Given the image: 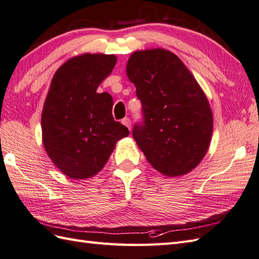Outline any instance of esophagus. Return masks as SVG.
Instances as JSON below:
<instances>
[{
    "mask_svg": "<svg viewBox=\"0 0 259 259\" xmlns=\"http://www.w3.org/2000/svg\"><path fill=\"white\" fill-rule=\"evenodd\" d=\"M121 122H122V124H124L129 130H131V120L129 118H123Z\"/></svg>",
    "mask_w": 259,
    "mask_h": 259,
    "instance_id": "esophagus-1",
    "label": "esophagus"
}]
</instances>
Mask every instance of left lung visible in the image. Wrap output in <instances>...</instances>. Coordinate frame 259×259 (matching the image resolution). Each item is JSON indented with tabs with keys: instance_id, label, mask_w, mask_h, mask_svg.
<instances>
[{
	"instance_id": "1",
	"label": "left lung",
	"mask_w": 259,
	"mask_h": 259,
	"mask_svg": "<svg viewBox=\"0 0 259 259\" xmlns=\"http://www.w3.org/2000/svg\"><path fill=\"white\" fill-rule=\"evenodd\" d=\"M126 74L142 106L133 136L148 162L170 177L191 171L205 157L212 134L201 88L181 60L162 49L135 52Z\"/></svg>"
}]
</instances>
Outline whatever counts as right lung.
Returning a JSON list of instances; mask_svg holds the SVG:
<instances>
[{
  "label": "right lung",
  "mask_w": 259,
  "mask_h": 259,
  "mask_svg": "<svg viewBox=\"0 0 259 259\" xmlns=\"http://www.w3.org/2000/svg\"><path fill=\"white\" fill-rule=\"evenodd\" d=\"M115 61L114 56L87 53L70 59L52 79L42 112L43 145L70 178L100 171L117 141L129 135L112 117V97L97 92Z\"/></svg>",
  "instance_id": "1"
}]
</instances>
